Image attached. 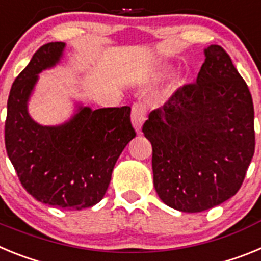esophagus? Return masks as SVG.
I'll list each match as a JSON object with an SVG mask.
<instances>
[{"label": "esophagus", "instance_id": "1", "mask_svg": "<svg viewBox=\"0 0 261 261\" xmlns=\"http://www.w3.org/2000/svg\"><path fill=\"white\" fill-rule=\"evenodd\" d=\"M132 124L135 126V129L137 132H141L142 124L145 123L146 120V110H145L144 106L141 103H135L132 107Z\"/></svg>", "mask_w": 261, "mask_h": 261}]
</instances>
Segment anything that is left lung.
I'll return each mask as SVG.
<instances>
[{"label":"left lung","instance_id":"8db88e82","mask_svg":"<svg viewBox=\"0 0 261 261\" xmlns=\"http://www.w3.org/2000/svg\"><path fill=\"white\" fill-rule=\"evenodd\" d=\"M195 84L180 87L142 126L154 187L170 208L199 213L238 192L255 151L250 90L220 45L204 49Z\"/></svg>","mask_w":261,"mask_h":261}]
</instances>
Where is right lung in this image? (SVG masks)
Here are the masks:
<instances>
[{
    "instance_id": "add662e5",
    "label": "right lung",
    "mask_w": 261,
    "mask_h": 261,
    "mask_svg": "<svg viewBox=\"0 0 261 261\" xmlns=\"http://www.w3.org/2000/svg\"><path fill=\"white\" fill-rule=\"evenodd\" d=\"M65 43L39 48L15 78L8 99L5 146L24 190L43 204L81 211L106 195L115 163L136 137L130 107L93 110L81 103L59 125H41L29 114L39 73L61 60Z\"/></svg>"
}]
</instances>
